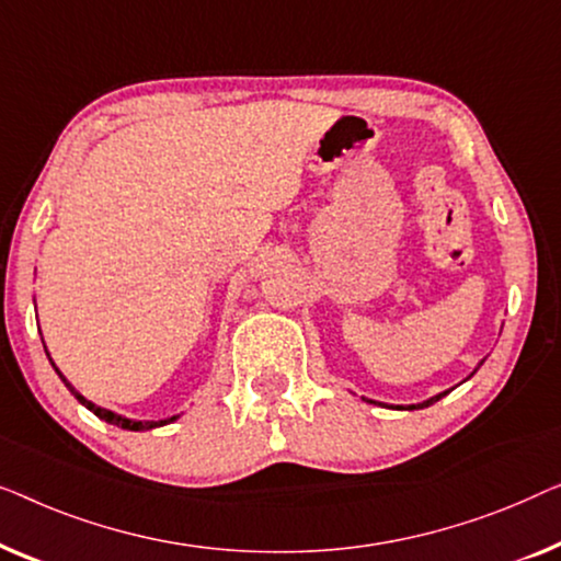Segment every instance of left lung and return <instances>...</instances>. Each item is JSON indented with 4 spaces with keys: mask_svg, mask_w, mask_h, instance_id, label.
<instances>
[{
    "mask_svg": "<svg viewBox=\"0 0 561 561\" xmlns=\"http://www.w3.org/2000/svg\"><path fill=\"white\" fill-rule=\"evenodd\" d=\"M480 366H483V360H480L478 363V366H476V370L480 368ZM476 370H472V374H476ZM470 374V376H472ZM468 376V378H470ZM449 391H453V389H447V391H439V393H435V397H430V399H424V401H420V404H383V401H374V399H366V397H360L363 401H368V404H378V407H383V409H401V412H404V409H407V412H412V409H424V407H432V404H435V401H439L442 397H447V393Z\"/></svg>",
    "mask_w": 561,
    "mask_h": 561,
    "instance_id": "8db88e82",
    "label": "left lung"
}]
</instances>
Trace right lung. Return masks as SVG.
I'll use <instances>...</instances> for the list:
<instances>
[{
  "label": "right lung",
  "instance_id": "right-lung-1",
  "mask_svg": "<svg viewBox=\"0 0 561 561\" xmlns=\"http://www.w3.org/2000/svg\"><path fill=\"white\" fill-rule=\"evenodd\" d=\"M45 353H47V348H45ZM47 358H50V353H47ZM50 363H53V358H50ZM53 368H55V374L60 376V381L66 383V389L73 393V397L81 401V404L89 409V412H93L99 416V420H104V422H108V424H116V427H122V430H129V432H147V430H157V427H164V424H170V422H175V420H180V414H175V416H168V420H131V416H124V414H116V412H112V409H104V407H99V404H93V401H89L83 397L81 391H76V386L68 381L66 376L60 374V368L55 366L53 363Z\"/></svg>",
  "mask_w": 561,
  "mask_h": 561
}]
</instances>
